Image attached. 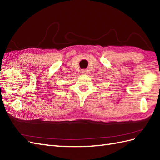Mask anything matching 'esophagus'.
I'll use <instances>...</instances> for the list:
<instances>
[{
    "label": "esophagus",
    "instance_id": "1",
    "mask_svg": "<svg viewBox=\"0 0 160 160\" xmlns=\"http://www.w3.org/2000/svg\"><path fill=\"white\" fill-rule=\"evenodd\" d=\"M82 74H87L88 73V71L86 69H83V70H82Z\"/></svg>",
    "mask_w": 160,
    "mask_h": 160
}]
</instances>
